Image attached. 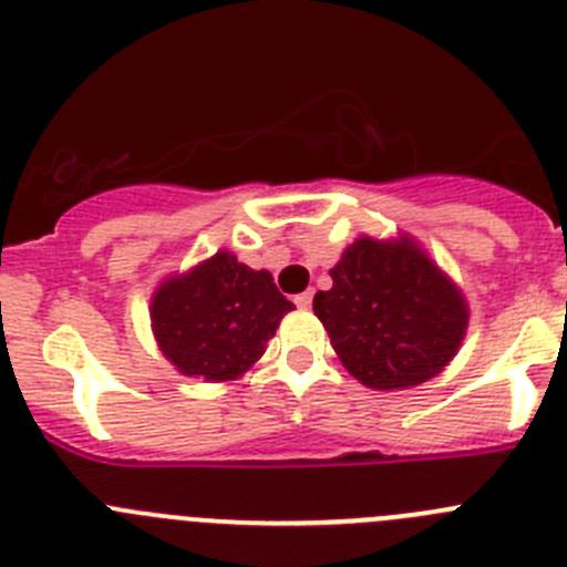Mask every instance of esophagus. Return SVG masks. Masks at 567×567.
Returning <instances> with one entry per match:
<instances>
[{
  "instance_id": "34e87169",
  "label": "esophagus",
  "mask_w": 567,
  "mask_h": 567,
  "mask_svg": "<svg viewBox=\"0 0 567 567\" xmlns=\"http://www.w3.org/2000/svg\"><path fill=\"white\" fill-rule=\"evenodd\" d=\"M293 301H296V308H305V310H308L310 305H313V290H305V293L296 296Z\"/></svg>"
}]
</instances>
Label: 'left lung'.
I'll use <instances>...</instances> for the list:
<instances>
[{
    "label": "left lung",
    "instance_id": "left-lung-1",
    "mask_svg": "<svg viewBox=\"0 0 567 567\" xmlns=\"http://www.w3.org/2000/svg\"><path fill=\"white\" fill-rule=\"evenodd\" d=\"M313 310L343 369L369 389H409L442 372L462 347L467 301L411 237H358Z\"/></svg>",
    "mask_w": 567,
    "mask_h": 567
}]
</instances>
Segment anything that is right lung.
Wrapping results in <instances>:
<instances>
[{
	"label": "right lung",
	"instance_id": "obj_1",
	"mask_svg": "<svg viewBox=\"0 0 567 567\" xmlns=\"http://www.w3.org/2000/svg\"><path fill=\"white\" fill-rule=\"evenodd\" d=\"M288 310L293 301L279 293L271 274L218 251L158 285L151 321L158 349L178 372L224 383L262 358Z\"/></svg>",
	"mask_w": 567,
	"mask_h": 567
}]
</instances>
